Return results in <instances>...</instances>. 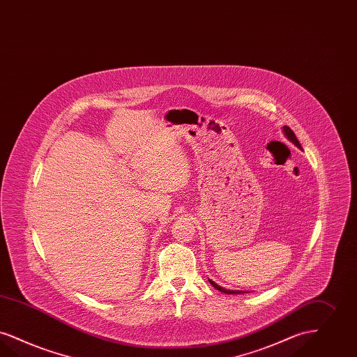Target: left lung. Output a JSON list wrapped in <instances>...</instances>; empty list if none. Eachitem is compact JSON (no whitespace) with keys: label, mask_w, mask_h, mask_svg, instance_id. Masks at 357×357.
<instances>
[{"label":"left lung","mask_w":357,"mask_h":357,"mask_svg":"<svg viewBox=\"0 0 357 357\" xmlns=\"http://www.w3.org/2000/svg\"><path fill=\"white\" fill-rule=\"evenodd\" d=\"M283 132H284L285 138H287L289 142L294 143L296 147L301 149V146H300V143L299 141H298V138H296V135L294 134V131H292L291 128H288V126H283ZM208 282H210V284L215 287L218 291L225 292V294H227V295H239V294H245V292H247V291H239V289H226V288H223V287L216 284L214 280H211V279H208Z\"/></svg>","instance_id":"obj_1"}]
</instances>
